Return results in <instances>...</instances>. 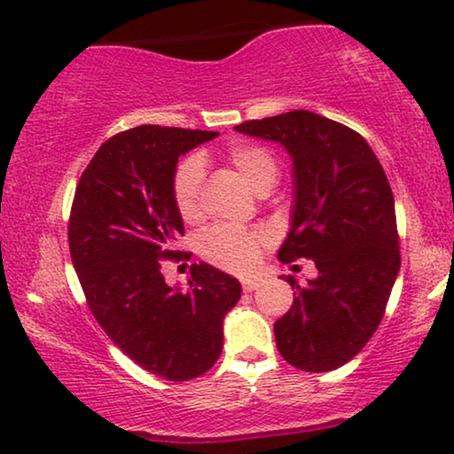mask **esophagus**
<instances>
[{"label":"esophagus","mask_w":454,"mask_h":454,"mask_svg":"<svg viewBox=\"0 0 454 454\" xmlns=\"http://www.w3.org/2000/svg\"><path fill=\"white\" fill-rule=\"evenodd\" d=\"M260 285H262V278H260V277H246L244 281H241V287H244L246 294H250V291L258 289Z\"/></svg>","instance_id":"34e87169"}]
</instances>
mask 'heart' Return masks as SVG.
I'll list each match as a JSON object with an SVG mask.
<instances>
[{
	"mask_svg": "<svg viewBox=\"0 0 454 454\" xmlns=\"http://www.w3.org/2000/svg\"><path fill=\"white\" fill-rule=\"evenodd\" d=\"M225 159L241 179L256 192L266 194L278 179V160L269 148L247 142H235L227 146ZM173 202L185 221H194L200 215L202 163L196 157L184 159L173 173ZM264 235L256 229L235 225H215L200 235V254L208 262L231 272H247L258 262Z\"/></svg>",
	"mask_w": 454,
	"mask_h": 454,
	"instance_id": "obj_1",
	"label": "heart"
}]
</instances>
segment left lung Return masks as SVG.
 <instances>
[{
    "label": "left lung",
    "mask_w": 454,
    "mask_h": 454,
    "mask_svg": "<svg viewBox=\"0 0 454 454\" xmlns=\"http://www.w3.org/2000/svg\"><path fill=\"white\" fill-rule=\"evenodd\" d=\"M235 129L287 148L295 204L278 260L309 258L318 269L306 287L287 277L295 291L289 312L275 322L278 351L303 372L340 368L376 333L401 269L387 173L356 129L312 111Z\"/></svg>",
    "instance_id": "obj_1"
}]
</instances>
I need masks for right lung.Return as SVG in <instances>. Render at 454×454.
<instances>
[{
    "instance_id": "add662e5",
    "label": "right lung",
    "mask_w": 454,
    "mask_h": 454,
    "mask_svg": "<svg viewBox=\"0 0 454 454\" xmlns=\"http://www.w3.org/2000/svg\"><path fill=\"white\" fill-rule=\"evenodd\" d=\"M219 132L138 126L103 142L74 194L67 241L89 308L107 337L142 370L169 382L198 378L223 349V318L241 285L207 262L188 289L169 287L163 260L184 221L173 202L177 160Z\"/></svg>"
}]
</instances>
